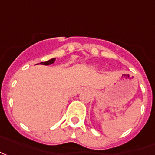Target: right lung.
Listing matches in <instances>:
<instances>
[{
  "label": "right lung",
  "instance_id": "right-lung-1",
  "mask_svg": "<svg viewBox=\"0 0 155 155\" xmlns=\"http://www.w3.org/2000/svg\"><path fill=\"white\" fill-rule=\"evenodd\" d=\"M54 61H55V58H53V59H50L49 61H45V62H41L40 64H41V65H51V64H53V63H54Z\"/></svg>",
  "mask_w": 155,
  "mask_h": 155
}]
</instances>
